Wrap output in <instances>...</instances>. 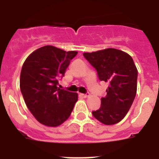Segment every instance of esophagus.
I'll list each match as a JSON object with an SVG mask.
<instances>
[{
  "instance_id": "obj_1",
  "label": "esophagus",
  "mask_w": 159,
  "mask_h": 159,
  "mask_svg": "<svg viewBox=\"0 0 159 159\" xmlns=\"http://www.w3.org/2000/svg\"><path fill=\"white\" fill-rule=\"evenodd\" d=\"M80 95L82 97H84V98H87V97L89 96V95H88V94H80Z\"/></svg>"
}]
</instances>
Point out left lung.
Listing matches in <instances>:
<instances>
[{"mask_svg":"<svg viewBox=\"0 0 159 159\" xmlns=\"http://www.w3.org/2000/svg\"><path fill=\"white\" fill-rule=\"evenodd\" d=\"M84 57L98 73L99 80L109 84L94 117L105 125L120 122L128 112L137 92L138 70L130 55L116 48L84 52Z\"/></svg>","mask_w":159,"mask_h":159,"instance_id":"obj_1","label":"left lung"}]
</instances>
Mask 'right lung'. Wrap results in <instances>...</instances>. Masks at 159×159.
Segmentation results:
<instances>
[{"instance_id":"add662e5","label":"right lung","mask_w":159,"mask_h":159,"mask_svg":"<svg viewBox=\"0 0 159 159\" xmlns=\"http://www.w3.org/2000/svg\"><path fill=\"white\" fill-rule=\"evenodd\" d=\"M77 53L43 46L31 53L22 66L20 78L22 95L29 110L42 124L48 127L62 124L78 100L77 93L57 87Z\"/></svg>"}]
</instances>
